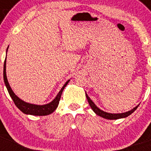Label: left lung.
I'll list each match as a JSON object with an SVG mask.
<instances>
[{
    "instance_id": "8db88e82",
    "label": "left lung",
    "mask_w": 151,
    "mask_h": 151,
    "mask_svg": "<svg viewBox=\"0 0 151 151\" xmlns=\"http://www.w3.org/2000/svg\"><path fill=\"white\" fill-rule=\"evenodd\" d=\"M86 97L87 100H88V104L90 105V106H91V108L92 109V110L95 112V113L96 114V115H99V116L102 117V118L108 119V120H116V119H119V118H126V117L129 116V115H131V114L133 113V112L137 109L138 106H139V105L136 106V107H134L133 109H131V110L126 112H122V113H109V112H104V111L99 109V108L95 105V103L93 102V101L90 99V98L88 96V95H87L86 93Z\"/></svg>"
}]
</instances>
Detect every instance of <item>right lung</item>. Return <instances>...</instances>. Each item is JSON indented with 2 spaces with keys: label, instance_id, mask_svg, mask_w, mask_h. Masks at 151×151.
<instances>
[{
  "label": "right lung",
  "instance_id": "add662e5",
  "mask_svg": "<svg viewBox=\"0 0 151 151\" xmlns=\"http://www.w3.org/2000/svg\"><path fill=\"white\" fill-rule=\"evenodd\" d=\"M8 48H9V46H8L7 49H6V53H7ZM6 60L5 61H4V83H5V86L6 87V88H7L9 95H10V97L12 98V99L13 100L14 103H15V106H16L17 107L20 109L23 113L27 114V115H50V114H51L52 112H54L59 105V102H60V98H61V95H62V93H63V89H64L65 87L67 86V84L68 83L70 80H68L67 82L64 84V86H63V88H61V90L59 91V93L57 94L56 98H55L51 102L48 103V104H44V105H37V104L27 103L18 98V97L15 95V93L13 92L12 89L11 88L10 86H9V82H8V80H7V77H6Z\"/></svg>",
  "mask_w": 151,
  "mask_h": 151
}]
</instances>
